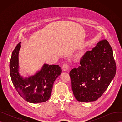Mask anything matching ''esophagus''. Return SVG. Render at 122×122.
<instances>
[{
	"label": "esophagus",
	"mask_w": 122,
	"mask_h": 122,
	"mask_svg": "<svg viewBox=\"0 0 122 122\" xmlns=\"http://www.w3.org/2000/svg\"><path fill=\"white\" fill-rule=\"evenodd\" d=\"M69 68V65L67 63H65L62 66V70L64 71H67V70Z\"/></svg>",
	"instance_id": "1"
}]
</instances>
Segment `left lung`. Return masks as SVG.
Wrapping results in <instances>:
<instances>
[{
	"label": "left lung",
	"mask_w": 122,
	"mask_h": 122,
	"mask_svg": "<svg viewBox=\"0 0 122 122\" xmlns=\"http://www.w3.org/2000/svg\"><path fill=\"white\" fill-rule=\"evenodd\" d=\"M81 65L70 72L72 89L76 99L88 102L103 94L116 74L112 48L106 40L98 42L81 58Z\"/></svg>",
	"instance_id": "obj_1"
}]
</instances>
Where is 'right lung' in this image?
Returning a JSON list of instances; mask_svg holds the SVG:
<instances>
[{"label": "right lung", "instance_id": "right-lung-1", "mask_svg": "<svg viewBox=\"0 0 122 122\" xmlns=\"http://www.w3.org/2000/svg\"><path fill=\"white\" fill-rule=\"evenodd\" d=\"M19 42L13 51L10 61V74L13 84L21 97L30 103L46 102L50 98L53 83L62 73L58 65L44 64L41 69L34 76L23 78L19 71Z\"/></svg>", "mask_w": 122, "mask_h": 122}]
</instances>
